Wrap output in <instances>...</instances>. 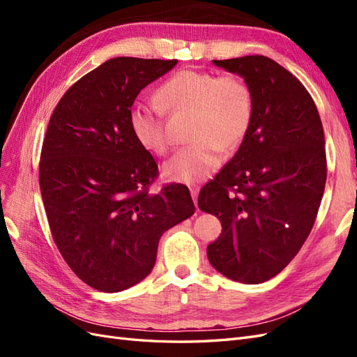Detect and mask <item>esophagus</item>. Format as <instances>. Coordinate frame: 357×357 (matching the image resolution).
<instances>
[{
	"label": "esophagus",
	"instance_id": "1",
	"mask_svg": "<svg viewBox=\"0 0 357 357\" xmlns=\"http://www.w3.org/2000/svg\"><path fill=\"white\" fill-rule=\"evenodd\" d=\"M198 193H199V188L198 186H190V195L193 198V202L198 207Z\"/></svg>",
	"mask_w": 357,
	"mask_h": 357
}]
</instances>
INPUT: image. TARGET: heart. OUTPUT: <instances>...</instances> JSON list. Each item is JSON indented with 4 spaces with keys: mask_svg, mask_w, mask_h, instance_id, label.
<instances>
[{
    "mask_svg": "<svg viewBox=\"0 0 357 357\" xmlns=\"http://www.w3.org/2000/svg\"><path fill=\"white\" fill-rule=\"evenodd\" d=\"M156 98L165 112L192 113L189 138L193 142L178 149L162 167L167 180L183 185L207 180L220 165L222 149L240 146L253 121V92L235 74L181 70L160 84ZM161 111L143 102L129 110L132 135L155 155H164L169 147Z\"/></svg>",
    "mask_w": 357,
    "mask_h": 357,
    "instance_id": "b5f03b06",
    "label": "heart"
}]
</instances>
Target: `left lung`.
<instances>
[{
  "label": "left lung",
  "mask_w": 357,
  "mask_h": 357,
  "mask_svg": "<svg viewBox=\"0 0 357 357\" xmlns=\"http://www.w3.org/2000/svg\"><path fill=\"white\" fill-rule=\"evenodd\" d=\"M214 66L253 92V121L238 152L205 185L198 207L222 222L210 264L245 284L275 277L301 250L326 183L325 134L317 107L294 74L262 55Z\"/></svg>",
  "instance_id": "8db88e82"
}]
</instances>
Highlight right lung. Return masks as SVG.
Instances as JSON below:
<instances>
[{"instance_id":"right-lung-1","label":"right lung","mask_w":357,"mask_h":357,"mask_svg":"<svg viewBox=\"0 0 357 357\" xmlns=\"http://www.w3.org/2000/svg\"><path fill=\"white\" fill-rule=\"evenodd\" d=\"M176 63L109 59L75 82L50 116L38 172L50 232L74 274L96 290L142 282L162 234L195 213L185 185L149 192L158 165L129 126L137 95Z\"/></svg>"}]
</instances>
